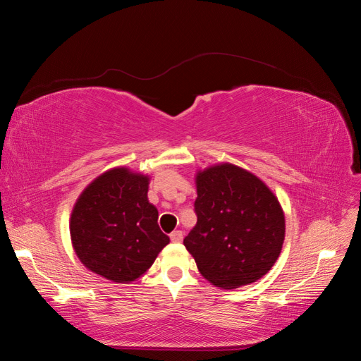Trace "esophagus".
<instances>
[{
  "mask_svg": "<svg viewBox=\"0 0 361 361\" xmlns=\"http://www.w3.org/2000/svg\"><path fill=\"white\" fill-rule=\"evenodd\" d=\"M170 239L173 243H180L183 239V233L180 231H174L170 233Z\"/></svg>",
  "mask_w": 361,
  "mask_h": 361,
  "instance_id": "34e87169",
  "label": "esophagus"
}]
</instances>
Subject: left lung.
I'll return each instance as SVG.
<instances>
[{"instance_id":"left-lung-1","label":"left lung","mask_w":361,"mask_h":361,"mask_svg":"<svg viewBox=\"0 0 361 361\" xmlns=\"http://www.w3.org/2000/svg\"><path fill=\"white\" fill-rule=\"evenodd\" d=\"M197 224L185 236L200 274L235 289L264 277L285 241V215L267 185L232 164L197 174Z\"/></svg>"}]
</instances>
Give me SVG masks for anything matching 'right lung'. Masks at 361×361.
Returning a JSON list of instances; mask_svg holds the SVG:
<instances>
[{"label":"right lung","mask_w":361,"mask_h":361,"mask_svg":"<svg viewBox=\"0 0 361 361\" xmlns=\"http://www.w3.org/2000/svg\"><path fill=\"white\" fill-rule=\"evenodd\" d=\"M147 188V176L122 167L104 173L82 191L71 216V238L90 271L117 283L134 281L170 243Z\"/></svg>","instance_id":"obj_1"}]
</instances>
